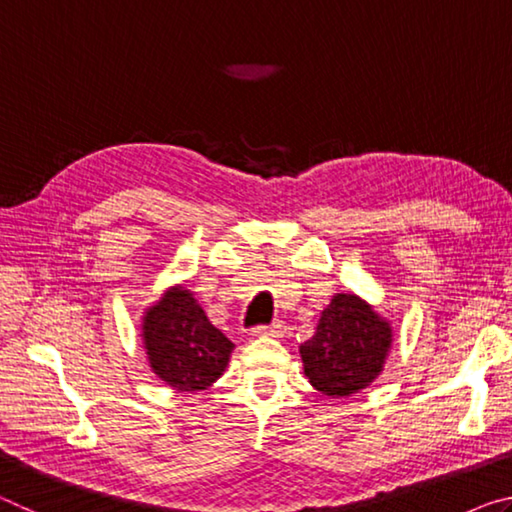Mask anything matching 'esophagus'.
Instances as JSON below:
<instances>
[{
  "mask_svg": "<svg viewBox=\"0 0 512 512\" xmlns=\"http://www.w3.org/2000/svg\"><path fill=\"white\" fill-rule=\"evenodd\" d=\"M287 334V325L282 320H275L271 325H262L253 329V336H271V339H282Z\"/></svg>",
  "mask_w": 512,
  "mask_h": 512,
  "instance_id": "1",
  "label": "esophagus"
}]
</instances>
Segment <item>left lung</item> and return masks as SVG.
I'll use <instances>...</instances> for the list:
<instances>
[{
    "instance_id": "8db88e82",
    "label": "left lung",
    "mask_w": 512,
    "mask_h": 512,
    "mask_svg": "<svg viewBox=\"0 0 512 512\" xmlns=\"http://www.w3.org/2000/svg\"><path fill=\"white\" fill-rule=\"evenodd\" d=\"M393 348L391 320L357 293H336L300 345L309 384L327 397H350L375 381Z\"/></svg>"
}]
</instances>
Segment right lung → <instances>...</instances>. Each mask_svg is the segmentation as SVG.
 Wrapping results in <instances>:
<instances>
[{
    "label": "right lung",
    "mask_w": 512,
    "mask_h": 512,
    "mask_svg": "<svg viewBox=\"0 0 512 512\" xmlns=\"http://www.w3.org/2000/svg\"><path fill=\"white\" fill-rule=\"evenodd\" d=\"M140 336L153 375L178 393L210 388L235 350L185 284H173L144 311Z\"/></svg>",
    "instance_id": "obj_1"
}]
</instances>
